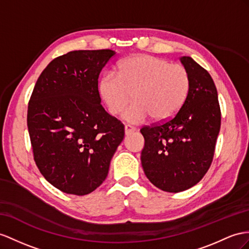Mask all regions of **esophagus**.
Wrapping results in <instances>:
<instances>
[{
	"label": "esophagus",
	"mask_w": 249,
	"mask_h": 249,
	"mask_svg": "<svg viewBox=\"0 0 249 249\" xmlns=\"http://www.w3.org/2000/svg\"><path fill=\"white\" fill-rule=\"evenodd\" d=\"M124 129H125V135L126 136H128V135H130L131 132H133L136 130V128L133 126H130V125H125V127H124Z\"/></svg>",
	"instance_id": "34e87169"
}]
</instances>
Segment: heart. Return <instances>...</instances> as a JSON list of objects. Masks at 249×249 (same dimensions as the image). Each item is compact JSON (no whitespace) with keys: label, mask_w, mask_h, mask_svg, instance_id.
Instances as JSON below:
<instances>
[{"label":"heart","mask_w":249,"mask_h":249,"mask_svg":"<svg viewBox=\"0 0 249 249\" xmlns=\"http://www.w3.org/2000/svg\"><path fill=\"white\" fill-rule=\"evenodd\" d=\"M189 85V74L184 66L141 54L121 62L118 73L105 72L98 88L111 114L122 111L132 95L135 101L126 108L122 118L126 122L140 124L151 116L158 121L173 117L185 101Z\"/></svg>","instance_id":"heart-1"}]
</instances>
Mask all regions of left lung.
Here are the masks:
<instances>
[{"label":"left lung","instance_id":"obj_1","mask_svg":"<svg viewBox=\"0 0 249 249\" xmlns=\"http://www.w3.org/2000/svg\"><path fill=\"white\" fill-rule=\"evenodd\" d=\"M180 61L190 80L180 110L167 122L141 129L144 173L156 187L167 193H180L200 182L213 162L221 126L213 78L190 56Z\"/></svg>","mask_w":249,"mask_h":249}]
</instances>
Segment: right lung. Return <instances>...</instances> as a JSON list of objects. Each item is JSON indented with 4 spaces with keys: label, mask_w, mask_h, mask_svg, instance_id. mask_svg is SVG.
<instances>
[{
    "label": "right lung",
    "mask_w": 249,
    "mask_h": 249,
    "mask_svg": "<svg viewBox=\"0 0 249 249\" xmlns=\"http://www.w3.org/2000/svg\"><path fill=\"white\" fill-rule=\"evenodd\" d=\"M116 52L74 50L50 62L28 104L37 168L63 193L84 196L104 182L124 126L101 105L98 79Z\"/></svg>",
    "instance_id": "add662e5"
}]
</instances>
